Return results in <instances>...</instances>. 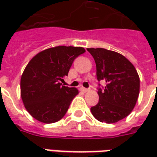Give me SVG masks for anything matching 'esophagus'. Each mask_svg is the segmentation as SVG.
<instances>
[{"instance_id": "esophagus-1", "label": "esophagus", "mask_w": 157, "mask_h": 157, "mask_svg": "<svg viewBox=\"0 0 157 157\" xmlns=\"http://www.w3.org/2000/svg\"><path fill=\"white\" fill-rule=\"evenodd\" d=\"M81 91L83 92H87L89 91V89L85 88V87H82V88H81Z\"/></svg>"}]
</instances>
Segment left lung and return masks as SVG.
Wrapping results in <instances>:
<instances>
[{"instance_id":"left-lung-1","label":"left lung","mask_w":157,"mask_h":157,"mask_svg":"<svg viewBox=\"0 0 157 157\" xmlns=\"http://www.w3.org/2000/svg\"><path fill=\"white\" fill-rule=\"evenodd\" d=\"M97 67V78L106 82L98 89V103L91 108L98 121L117 123L135 108L140 93V77L135 66L119 53L102 48H86Z\"/></svg>"}]
</instances>
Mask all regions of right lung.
<instances>
[{
    "label": "right lung",
    "instance_id": "add662e5",
    "mask_svg": "<svg viewBox=\"0 0 157 157\" xmlns=\"http://www.w3.org/2000/svg\"><path fill=\"white\" fill-rule=\"evenodd\" d=\"M85 48L56 46L39 52L31 59L21 77V98L33 118L44 124L60 120L79 93L60 81L68 75L75 59Z\"/></svg>",
    "mask_w": 157,
    "mask_h": 157
}]
</instances>
